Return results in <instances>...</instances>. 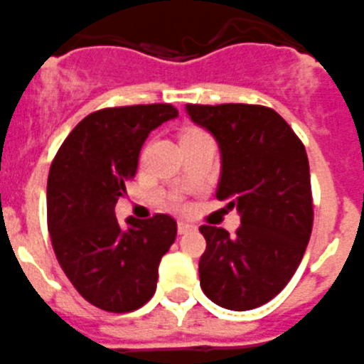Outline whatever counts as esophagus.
<instances>
[{"label":"esophagus","mask_w":364,"mask_h":364,"mask_svg":"<svg viewBox=\"0 0 364 364\" xmlns=\"http://www.w3.org/2000/svg\"><path fill=\"white\" fill-rule=\"evenodd\" d=\"M176 229H178L180 235H186V232L193 231V229H195V225H191L189 222H178L176 223Z\"/></svg>","instance_id":"1"}]
</instances>
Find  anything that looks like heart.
<instances>
[{
    "label": "heart",
    "instance_id": "b5f03b06",
    "mask_svg": "<svg viewBox=\"0 0 364 364\" xmlns=\"http://www.w3.org/2000/svg\"><path fill=\"white\" fill-rule=\"evenodd\" d=\"M195 133H204L202 129H186L184 133H182V136L184 135H195Z\"/></svg>",
    "mask_w": 364,
    "mask_h": 364
}]
</instances>
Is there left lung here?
Returning <instances> with one entry per match:
<instances>
[{
    "label": "left lung",
    "instance_id": "left-lung-1",
    "mask_svg": "<svg viewBox=\"0 0 364 364\" xmlns=\"http://www.w3.org/2000/svg\"><path fill=\"white\" fill-rule=\"evenodd\" d=\"M222 153L216 198L240 213L235 236L202 225L200 287L216 305L251 311L291 282L311 240L312 191L303 142L279 113L258 105H188Z\"/></svg>",
    "mask_w": 364,
    "mask_h": 364
}]
</instances>
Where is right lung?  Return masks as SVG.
I'll list each match as a JSON object with an SVG mask.
<instances>
[{
    "mask_svg": "<svg viewBox=\"0 0 364 364\" xmlns=\"http://www.w3.org/2000/svg\"><path fill=\"white\" fill-rule=\"evenodd\" d=\"M175 117L171 105L90 113L70 132L50 168L46 215L53 252L79 294L106 312H132L151 299L160 259L176 238L169 215L128 218L126 229L115 218L142 144Z\"/></svg>",
    "mask_w": 364,
    "mask_h": 364,
    "instance_id": "right-lung-1",
    "label": "right lung"
}]
</instances>
